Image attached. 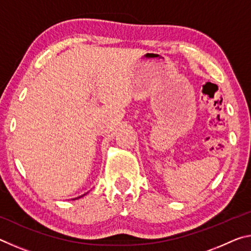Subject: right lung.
I'll return each mask as SVG.
<instances>
[{"mask_svg": "<svg viewBox=\"0 0 251 251\" xmlns=\"http://www.w3.org/2000/svg\"><path fill=\"white\" fill-rule=\"evenodd\" d=\"M80 197H82V196H80ZM78 198H79V197H78Z\"/></svg>", "mask_w": 251, "mask_h": 251, "instance_id": "1", "label": "right lung"}]
</instances>
